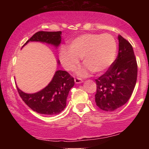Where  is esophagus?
I'll return each instance as SVG.
<instances>
[{
    "label": "esophagus",
    "mask_w": 149,
    "mask_h": 149,
    "mask_svg": "<svg viewBox=\"0 0 149 149\" xmlns=\"http://www.w3.org/2000/svg\"><path fill=\"white\" fill-rule=\"evenodd\" d=\"M74 80H75V83H76V84H79V83H83V80H82L79 78H75Z\"/></svg>",
    "instance_id": "obj_1"
}]
</instances>
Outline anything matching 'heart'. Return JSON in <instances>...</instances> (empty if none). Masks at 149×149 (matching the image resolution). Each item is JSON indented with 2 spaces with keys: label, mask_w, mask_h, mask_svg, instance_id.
Listing matches in <instances>:
<instances>
[{
  "label": "heart",
  "mask_w": 149,
  "mask_h": 149,
  "mask_svg": "<svg viewBox=\"0 0 149 149\" xmlns=\"http://www.w3.org/2000/svg\"><path fill=\"white\" fill-rule=\"evenodd\" d=\"M69 47H61L59 59L65 69L73 71L82 58L85 66L77 72L80 76H88L91 71L102 73L109 69L117 49L115 38L109 33L83 34L73 39Z\"/></svg>",
  "instance_id": "heart-1"
}]
</instances>
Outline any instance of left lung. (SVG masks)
<instances>
[{
    "mask_svg": "<svg viewBox=\"0 0 149 149\" xmlns=\"http://www.w3.org/2000/svg\"><path fill=\"white\" fill-rule=\"evenodd\" d=\"M118 54L107 72L95 80L97 106L105 111H113L130 98L137 78V64L132 46L118 36Z\"/></svg>",
    "mask_w": 149,
    "mask_h": 149,
    "instance_id": "obj_1",
    "label": "left lung"
}]
</instances>
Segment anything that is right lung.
<instances>
[{
  "instance_id": "1",
  "label": "right lung",
  "mask_w": 149,
  "mask_h": 149,
  "mask_svg": "<svg viewBox=\"0 0 149 149\" xmlns=\"http://www.w3.org/2000/svg\"><path fill=\"white\" fill-rule=\"evenodd\" d=\"M61 31H38L29 39L23 47L29 41H39L51 44L57 47L61 42ZM59 64V61H57ZM74 79L69 73L58 70L50 83L40 91L27 94L17 91L24 103L34 111L44 115H57L66 106V99L71 88L74 85Z\"/></svg>"
}]
</instances>
